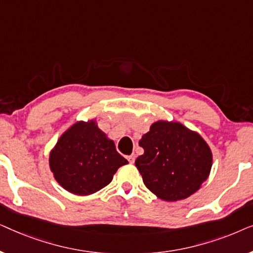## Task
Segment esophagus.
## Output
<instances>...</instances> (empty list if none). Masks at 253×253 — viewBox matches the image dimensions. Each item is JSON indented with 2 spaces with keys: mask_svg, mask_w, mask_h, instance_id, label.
I'll use <instances>...</instances> for the list:
<instances>
[{
  "mask_svg": "<svg viewBox=\"0 0 253 253\" xmlns=\"http://www.w3.org/2000/svg\"><path fill=\"white\" fill-rule=\"evenodd\" d=\"M134 159H136V157H134V154H131V155H129V157H127V160H129L130 164H133Z\"/></svg>",
  "mask_w": 253,
  "mask_h": 253,
  "instance_id": "1",
  "label": "esophagus"
}]
</instances>
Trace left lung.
<instances>
[{"label": "left lung", "instance_id": "left-lung-1", "mask_svg": "<svg viewBox=\"0 0 253 253\" xmlns=\"http://www.w3.org/2000/svg\"><path fill=\"white\" fill-rule=\"evenodd\" d=\"M144 154L136 167L144 184L166 202L185 199L198 191L212 168V152L198 132L178 122L158 121L143 134Z\"/></svg>", "mask_w": 253, "mask_h": 253}]
</instances>
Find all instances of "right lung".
I'll list each match as a JSON object with an SVG mask.
<instances>
[{"mask_svg":"<svg viewBox=\"0 0 253 253\" xmlns=\"http://www.w3.org/2000/svg\"><path fill=\"white\" fill-rule=\"evenodd\" d=\"M126 164L94 120L76 122L58 138L49 154L54 178L62 188L78 196L105 188L117 169Z\"/></svg>","mask_w":253,"mask_h":253,"instance_id":"add662e5","label":"right lung"}]
</instances>
